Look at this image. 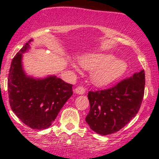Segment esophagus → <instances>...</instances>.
<instances>
[{
	"label": "esophagus",
	"mask_w": 159,
	"mask_h": 159,
	"mask_svg": "<svg viewBox=\"0 0 159 159\" xmlns=\"http://www.w3.org/2000/svg\"><path fill=\"white\" fill-rule=\"evenodd\" d=\"M75 92L79 95H83V94L85 93V88L83 86H78L75 89Z\"/></svg>",
	"instance_id": "esophagus-1"
}]
</instances>
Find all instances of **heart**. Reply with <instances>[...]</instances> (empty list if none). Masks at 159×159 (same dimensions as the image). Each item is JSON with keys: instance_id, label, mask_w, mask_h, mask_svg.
I'll return each instance as SVG.
<instances>
[{"instance_id": "obj_1", "label": "heart", "mask_w": 159, "mask_h": 159, "mask_svg": "<svg viewBox=\"0 0 159 159\" xmlns=\"http://www.w3.org/2000/svg\"><path fill=\"white\" fill-rule=\"evenodd\" d=\"M80 64L87 70H93L91 75L92 83L98 86H105L115 82L127 70V64L120 59L110 54H92L84 57Z\"/></svg>"}]
</instances>
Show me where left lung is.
<instances>
[{"label": "left lung", "instance_id": "left-lung-1", "mask_svg": "<svg viewBox=\"0 0 159 159\" xmlns=\"http://www.w3.org/2000/svg\"><path fill=\"white\" fill-rule=\"evenodd\" d=\"M145 89L142 70L114 87L88 92L90 111L86 122L97 134L107 135L119 131L139 112Z\"/></svg>", "mask_w": 159, "mask_h": 159}]
</instances>
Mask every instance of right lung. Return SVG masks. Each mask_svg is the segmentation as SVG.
<instances>
[{"label":"right lung","instance_id":"right-lung-1","mask_svg":"<svg viewBox=\"0 0 159 159\" xmlns=\"http://www.w3.org/2000/svg\"><path fill=\"white\" fill-rule=\"evenodd\" d=\"M29 40L12 59L8 78L9 104L21 122L32 129L49 127L72 95V84L55 75L42 80L27 76L22 68V54Z\"/></svg>","mask_w":159,"mask_h":159}]
</instances>
